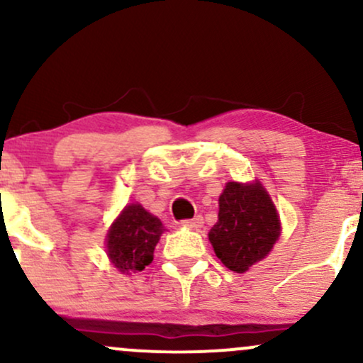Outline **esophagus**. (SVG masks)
Instances as JSON below:
<instances>
[{
  "label": "esophagus",
  "instance_id": "1",
  "mask_svg": "<svg viewBox=\"0 0 363 363\" xmlns=\"http://www.w3.org/2000/svg\"><path fill=\"white\" fill-rule=\"evenodd\" d=\"M182 227H187V228H201L203 227V216H194V218H189V220H182Z\"/></svg>",
  "mask_w": 363,
  "mask_h": 363
}]
</instances>
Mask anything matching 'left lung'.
I'll list each match as a JSON object with an SVG mask.
<instances>
[{
	"label": "left lung",
	"mask_w": 363,
	"mask_h": 363,
	"mask_svg": "<svg viewBox=\"0 0 363 363\" xmlns=\"http://www.w3.org/2000/svg\"><path fill=\"white\" fill-rule=\"evenodd\" d=\"M218 222L208 232L215 254L228 269L247 272L261 261L280 235V220L259 182H228L218 199Z\"/></svg>",
	"instance_id": "1"
}]
</instances>
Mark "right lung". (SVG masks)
I'll use <instances>...</instances> for the list:
<instances>
[{
    "instance_id": "right-lung-1",
    "label": "right lung",
    "mask_w": 363,
    "mask_h": 363,
    "mask_svg": "<svg viewBox=\"0 0 363 363\" xmlns=\"http://www.w3.org/2000/svg\"><path fill=\"white\" fill-rule=\"evenodd\" d=\"M164 227L157 216L141 205H129L112 223L107 234V254L119 272L145 269L153 259V251Z\"/></svg>"
}]
</instances>
